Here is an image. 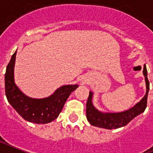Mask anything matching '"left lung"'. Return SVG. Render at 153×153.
<instances>
[{
    "label": "left lung",
    "instance_id": "left-lung-1",
    "mask_svg": "<svg viewBox=\"0 0 153 153\" xmlns=\"http://www.w3.org/2000/svg\"><path fill=\"white\" fill-rule=\"evenodd\" d=\"M143 74L144 75L145 82H146L145 95L134 107L130 108L129 110L124 111L122 112L104 113L97 110L92 103L93 93L90 91L89 97L87 99V109H86L87 119L89 121V123L95 127L106 128V129H116L127 125L135 117L144 112L147 107V100H148V94L149 91V82L148 79L145 65H144Z\"/></svg>",
    "mask_w": 153,
    "mask_h": 153
}]
</instances>
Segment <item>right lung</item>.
<instances>
[{
  "instance_id": "right-lung-1",
  "label": "right lung",
  "mask_w": 153,
  "mask_h": 153,
  "mask_svg": "<svg viewBox=\"0 0 153 153\" xmlns=\"http://www.w3.org/2000/svg\"><path fill=\"white\" fill-rule=\"evenodd\" d=\"M17 51L12 56L4 74L5 95L8 102L22 118L34 123H47L54 120L63 108L66 100L77 84L59 87L53 95L44 99H33L23 94L14 82V65Z\"/></svg>"
}]
</instances>
